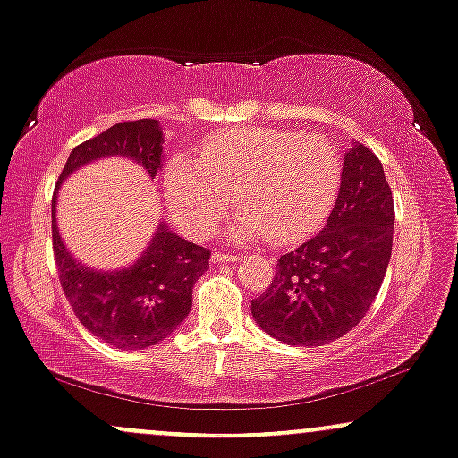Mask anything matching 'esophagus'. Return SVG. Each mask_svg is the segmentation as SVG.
<instances>
[{
    "label": "esophagus",
    "mask_w": 458,
    "mask_h": 458,
    "mask_svg": "<svg viewBox=\"0 0 458 458\" xmlns=\"http://www.w3.org/2000/svg\"><path fill=\"white\" fill-rule=\"evenodd\" d=\"M210 260H213V263L221 265V263H230V260H234V256H230V254H225V252H213V256H210Z\"/></svg>",
    "instance_id": "1"
}]
</instances>
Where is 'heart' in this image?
Returning <instances> with one entry per match:
<instances>
[{
  "mask_svg": "<svg viewBox=\"0 0 458 458\" xmlns=\"http://www.w3.org/2000/svg\"><path fill=\"white\" fill-rule=\"evenodd\" d=\"M339 182L341 156L318 134L219 130L202 143L199 165L184 154L167 165L165 198L191 237H208L237 193L233 237L286 248L318 233Z\"/></svg>",
  "mask_w": 458,
  "mask_h": 458,
  "instance_id": "obj_1",
  "label": "heart"
}]
</instances>
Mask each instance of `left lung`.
I'll use <instances>...</instances> for the list:
<instances>
[{
	"mask_svg": "<svg viewBox=\"0 0 458 458\" xmlns=\"http://www.w3.org/2000/svg\"><path fill=\"white\" fill-rule=\"evenodd\" d=\"M394 219L383 163L356 143L344 156L341 189L321 233L280 256L271 284L252 300L259 328L304 348L350 333L383 284Z\"/></svg>",
	"mask_w": 458,
	"mask_h": 458,
	"instance_id": "8db88e82",
	"label": "left lung"
}]
</instances>
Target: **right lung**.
Instances as JSON below:
<instances>
[{
	"mask_svg": "<svg viewBox=\"0 0 458 458\" xmlns=\"http://www.w3.org/2000/svg\"><path fill=\"white\" fill-rule=\"evenodd\" d=\"M163 128L156 119L123 122L72 149L52 199V239L60 284L80 324L119 350L160 344L187 319L193 284L208 269L210 252L178 237L160 221L145 252L132 265L104 271L73 259L56 224L58 189L84 165L108 156H125L149 178L163 167Z\"/></svg>",
	"mask_w": 458,
	"mask_h": 458,
	"instance_id": "obj_1",
	"label": "right lung"
}]
</instances>
